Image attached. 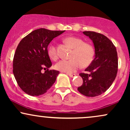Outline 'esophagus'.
Segmentation results:
<instances>
[{"label":"esophagus","mask_w":130,"mask_h":130,"mask_svg":"<svg viewBox=\"0 0 130 130\" xmlns=\"http://www.w3.org/2000/svg\"><path fill=\"white\" fill-rule=\"evenodd\" d=\"M68 74V75L70 77H73L76 76V74Z\"/></svg>","instance_id":"1"}]
</instances>
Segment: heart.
Returning <instances> with one entry per match:
<instances>
[{
    "instance_id": "heart-1",
    "label": "heart",
    "mask_w": 130,
    "mask_h": 130,
    "mask_svg": "<svg viewBox=\"0 0 130 130\" xmlns=\"http://www.w3.org/2000/svg\"><path fill=\"white\" fill-rule=\"evenodd\" d=\"M65 41L73 49L70 60H61L55 65L59 71L67 73H72L81 67H87L92 63L95 56V50L90 44L84 42L81 38L75 37H69ZM48 55L54 60L58 59V53L56 47L51 44L48 48Z\"/></svg>"
}]
</instances>
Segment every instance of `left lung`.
<instances>
[{"instance_id":"obj_1","label":"left lung","mask_w":130,"mask_h":130,"mask_svg":"<svg viewBox=\"0 0 130 130\" xmlns=\"http://www.w3.org/2000/svg\"><path fill=\"white\" fill-rule=\"evenodd\" d=\"M83 34L89 37L95 47V58L85 70L87 73H80L83 83L77 88L86 96H98L111 87L118 70L116 47L112 42L103 34L91 31Z\"/></svg>"}]
</instances>
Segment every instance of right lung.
<instances>
[{"mask_svg":"<svg viewBox=\"0 0 130 130\" xmlns=\"http://www.w3.org/2000/svg\"><path fill=\"white\" fill-rule=\"evenodd\" d=\"M65 30H35L19 43L13 58V72L16 82L31 96L45 93L56 81L59 71L49 70L52 65L47 52L51 41ZM45 70L44 73L41 70Z\"/></svg>","mask_w":130,"mask_h":130,"instance_id":"add662e5","label":"right lung"}]
</instances>
